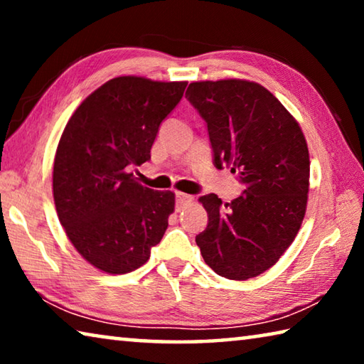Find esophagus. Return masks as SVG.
<instances>
[{
    "label": "esophagus",
    "instance_id": "obj_1",
    "mask_svg": "<svg viewBox=\"0 0 364 364\" xmlns=\"http://www.w3.org/2000/svg\"><path fill=\"white\" fill-rule=\"evenodd\" d=\"M191 200H193V196L184 194V193H176V205H178V208L186 205L188 202H191Z\"/></svg>",
    "mask_w": 364,
    "mask_h": 364
}]
</instances>
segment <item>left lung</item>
<instances>
[{"label": "left lung", "mask_w": 364, "mask_h": 364, "mask_svg": "<svg viewBox=\"0 0 364 364\" xmlns=\"http://www.w3.org/2000/svg\"><path fill=\"white\" fill-rule=\"evenodd\" d=\"M188 101L207 123L218 170L231 168L245 189L223 204L200 197L207 228L196 236L215 273L244 281L273 267L305 217L310 156L297 120L262 85L247 80L194 82Z\"/></svg>", "instance_id": "left-lung-1"}]
</instances>
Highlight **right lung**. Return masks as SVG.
<instances>
[{"label": "right lung", "mask_w": 364, "mask_h": 364, "mask_svg": "<svg viewBox=\"0 0 364 364\" xmlns=\"http://www.w3.org/2000/svg\"><path fill=\"white\" fill-rule=\"evenodd\" d=\"M186 85L117 77L67 122L54 159V204L73 247L97 269L130 273L164 237L175 194L143 186L130 168L151 159L160 123Z\"/></svg>", "instance_id": "right-lung-1"}]
</instances>
